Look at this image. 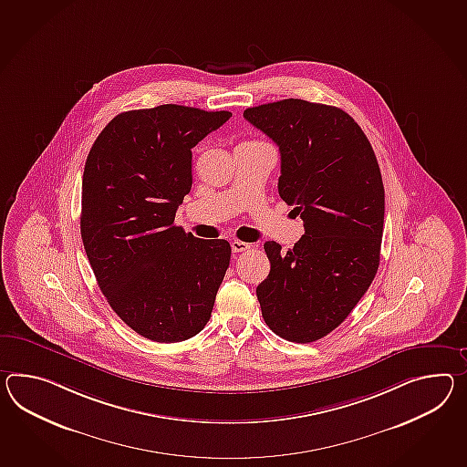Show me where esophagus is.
<instances>
[{
  "label": "esophagus",
  "mask_w": 467,
  "mask_h": 467,
  "mask_svg": "<svg viewBox=\"0 0 467 467\" xmlns=\"http://www.w3.org/2000/svg\"><path fill=\"white\" fill-rule=\"evenodd\" d=\"M250 248L251 244L238 241V239H234V241L231 243V250H233V253H243V251H248Z\"/></svg>",
  "instance_id": "esophagus-1"
}]
</instances>
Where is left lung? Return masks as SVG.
<instances>
[{"label": "left lung", "mask_w": 467, "mask_h": 467, "mask_svg": "<svg viewBox=\"0 0 467 467\" xmlns=\"http://www.w3.org/2000/svg\"><path fill=\"white\" fill-rule=\"evenodd\" d=\"M243 116L278 145V193L306 229L286 253L265 243L272 266L256 286L263 318L286 341H317L351 314L378 272L379 165L363 130L336 106L282 99Z\"/></svg>", "instance_id": "8db88e82"}]
</instances>
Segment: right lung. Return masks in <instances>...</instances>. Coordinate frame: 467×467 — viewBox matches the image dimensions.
Wrapping results in <instances>:
<instances>
[{
  "mask_svg": "<svg viewBox=\"0 0 467 467\" xmlns=\"http://www.w3.org/2000/svg\"><path fill=\"white\" fill-rule=\"evenodd\" d=\"M229 111L161 104L114 116L82 175L80 236L98 285L119 318L150 341L204 329L228 270L226 239L173 224L192 187V149Z\"/></svg>",
  "mask_w": 467,
  "mask_h": 467,
  "instance_id": "right-lung-1",
  "label": "right lung"
}]
</instances>
